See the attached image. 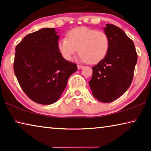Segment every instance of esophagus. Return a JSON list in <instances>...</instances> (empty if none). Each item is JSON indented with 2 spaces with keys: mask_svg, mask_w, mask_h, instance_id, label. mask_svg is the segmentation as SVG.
I'll return each instance as SVG.
<instances>
[{
  "mask_svg": "<svg viewBox=\"0 0 151 151\" xmlns=\"http://www.w3.org/2000/svg\"><path fill=\"white\" fill-rule=\"evenodd\" d=\"M83 68V65H78V69H82Z\"/></svg>",
  "mask_w": 151,
  "mask_h": 151,
  "instance_id": "esophagus-1",
  "label": "esophagus"
}]
</instances>
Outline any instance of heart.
I'll return each instance as SVG.
<instances>
[{"label":"heart","instance_id":"heart-1","mask_svg":"<svg viewBox=\"0 0 151 151\" xmlns=\"http://www.w3.org/2000/svg\"><path fill=\"white\" fill-rule=\"evenodd\" d=\"M109 48L110 40L105 32L87 27L71 29L67 38L58 42V50L67 61H71L80 49V59L91 64L105 59Z\"/></svg>","mask_w":151,"mask_h":151}]
</instances>
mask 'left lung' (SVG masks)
I'll return each instance as SVG.
<instances>
[{
  "label": "left lung",
  "mask_w": 151,
  "mask_h": 151,
  "mask_svg": "<svg viewBox=\"0 0 151 151\" xmlns=\"http://www.w3.org/2000/svg\"><path fill=\"white\" fill-rule=\"evenodd\" d=\"M103 29L109 38V50L105 59L92 67L89 85L94 98L110 103L129 88L138 58L133 41L122 29L109 24Z\"/></svg>",
  "instance_id": "1"
}]
</instances>
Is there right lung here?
Here are the masks:
<instances>
[{"label": "right lung", "mask_w": 151, "mask_h": 151, "mask_svg": "<svg viewBox=\"0 0 151 151\" xmlns=\"http://www.w3.org/2000/svg\"><path fill=\"white\" fill-rule=\"evenodd\" d=\"M55 28H42L25 36L15 48L14 72L27 96L41 105L57 101L77 65L67 61L58 50Z\"/></svg>", "instance_id": "obj_1"}]
</instances>
